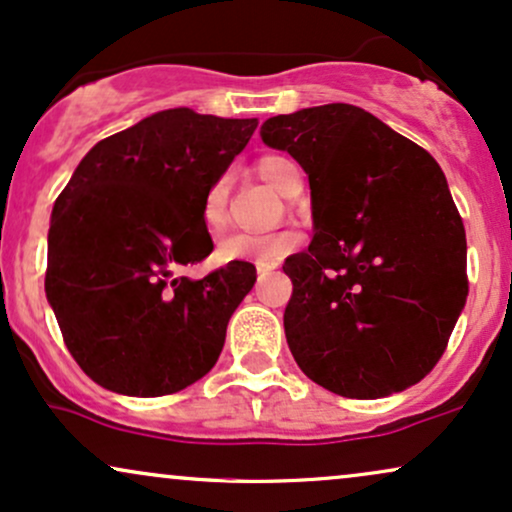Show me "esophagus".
I'll return each mask as SVG.
<instances>
[{
    "instance_id": "1",
    "label": "esophagus",
    "mask_w": 512,
    "mask_h": 512,
    "mask_svg": "<svg viewBox=\"0 0 512 512\" xmlns=\"http://www.w3.org/2000/svg\"><path fill=\"white\" fill-rule=\"evenodd\" d=\"M275 268H278V263H258V266H256L258 278H266V275L273 273Z\"/></svg>"
}]
</instances>
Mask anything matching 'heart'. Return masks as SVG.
Listing matches in <instances>:
<instances>
[{
	"mask_svg": "<svg viewBox=\"0 0 512 512\" xmlns=\"http://www.w3.org/2000/svg\"><path fill=\"white\" fill-rule=\"evenodd\" d=\"M254 170L263 182L280 191L285 196H294L302 186V172L290 158L278 153L261 155L254 162ZM227 210V179L220 177L208 186L203 196V220L210 230H220L225 225ZM299 244V237L294 232H270V234H232L222 239L218 246V256L222 261H256V263H278L282 256H287L294 246Z\"/></svg>",
	"mask_w": 512,
	"mask_h": 512,
	"instance_id": "b5f03b06",
	"label": "heart"
}]
</instances>
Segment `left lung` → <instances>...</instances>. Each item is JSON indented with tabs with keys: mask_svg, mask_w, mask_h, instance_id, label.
<instances>
[{
	"mask_svg": "<svg viewBox=\"0 0 512 512\" xmlns=\"http://www.w3.org/2000/svg\"><path fill=\"white\" fill-rule=\"evenodd\" d=\"M309 174L316 234L285 270V335L311 381L374 400L443 357L465 306L467 239L438 162L362 107L330 102L261 126Z\"/></svg>",
	"mask_w": 512,
	"mask_h": 512,
	"instance_id": "left-lung-1",
	"label": "left lung"
}]
</instances>
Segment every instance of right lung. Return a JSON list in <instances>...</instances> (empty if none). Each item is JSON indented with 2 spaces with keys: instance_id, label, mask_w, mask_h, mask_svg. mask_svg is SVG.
Wrapping results in <instances>:
<instances>
[{
  "instance_id": "1",
  "label": "right lung",
  "mask_w": 512,
  "mask_h": 512,
  "mask_svg": "<svg viewBox=\"0 0 512 512\" xmlns=\"http://www.w3.org/2000/svg\"><path fill=\"white\" fill-rule=\"evenodd\" d=\"M258 119L165 110L102 138L57 196L45 292L71 357L107 390L160 398L218 362L227 321L256 282L249 261L201 280L213 251L203 196Z\"/></svg>"
}]
</instances>
